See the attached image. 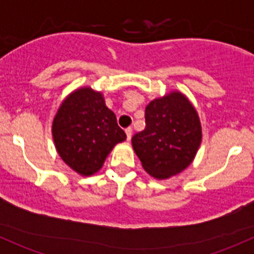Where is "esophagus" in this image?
<instances>
[{"label": "esophagus", "instance_id": "obj_1", "mask_svg": "<svg viewBox=\"0 0 254 254\" xmlns=\"http://www.w3.org/2000/svg\"><path fill=\"white\" fill-rule=\"evenodd\" d=\"M125 134H127V141H130V139H131V135H132L131 127H127V129L125 130Z\"/></svg>", "mask_w": 254, "mask_h": 254}]
</instances>
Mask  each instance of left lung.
Masks as SVG:
<instances>
[{
    "instance_id": "8db88e82",
    "label": "left lung",
    "mask_w": 254,
    "mask_h": 254,
    "mask_svg": "<svg viewBox=\"0 0 254 254\" xmlns=\"http://www.w3.org/2000/svg\"><path fill=\"white\" fill-rule=\"evenodd\" d=\"M146 127L132 136V148L143 170L168 179L186 170L201 142V123L188 97L172 91L148 103Z\"/></svg>"
}]
</instances>
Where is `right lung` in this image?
Listing matches in <instances>:
<instances>
[{"instance_id": "add662e5", "label": "right lung", "mask_w": 254, "mask_h": 254, "mask_svg": "<svg viewBox=\"0 0 254 254\" xmlns=\"http://www.w3.org/2000/svg\"><path fill=\"white\" fill-rule=\"evenodd\" d=\"M51 132L61 160L84 177L98 172L113 147L127 139L102 92L91 87L75 89L64 99Z\"/></svg>"}]
</instances>
